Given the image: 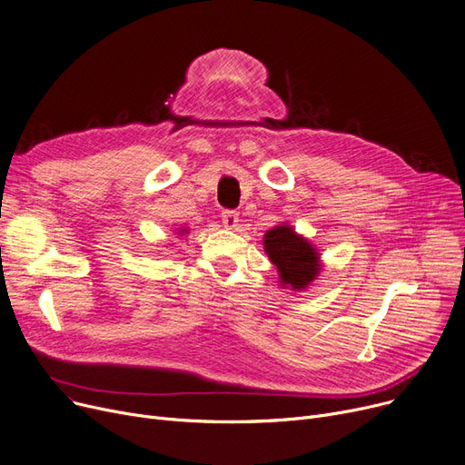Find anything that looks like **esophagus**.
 I'll use <instances>...</instances> for the list:
<instances>
[{
    "instance_id": "1",
    "label": "esophagus",
    "mask_w": 465,
    "mask_h": 465,
    "mask_svg": "<svg viewBox=\"0 0 465 465\" xmlns=\"http://www.w3.org/2000/svg\"><path fill=\"white\" fill-rule=\"evenodd\" d=\"M237 223H239V213H237V211H233V209L223 211V224H224L228 230H235V228H237Z\"/></svg>"
}]
</instances>
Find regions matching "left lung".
Here are the masks:
<instances>
[{
  "label": "left lung",
  "mask_w": 465,
  "mask_h": 465,
  "mask_svg": "<svg viewBox=\"0 0 465 465\" xmlns=\"http://www.w3.org/2000/svg\"><path fill=\"white\" fill-rule=\"evenodd\" d=\"M263 247L267 256L277 265L282 284L302 290L321 272L319 254L288 226H277L267 232Z\"/></svg>",
  "instance_id": "8db88e82"
}]
</instances>
